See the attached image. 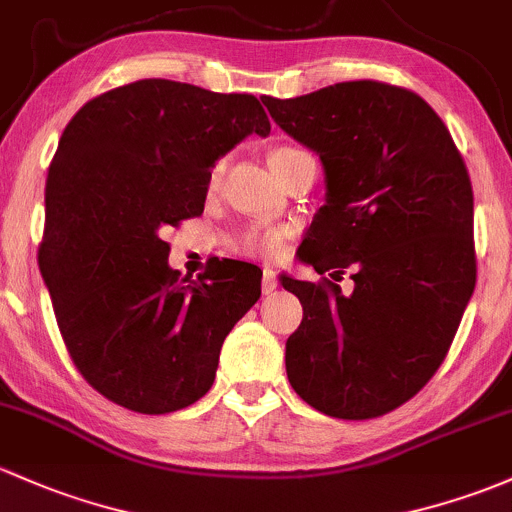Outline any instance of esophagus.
<instances>
[{"label": "esophagus", "instance_id": "esophagus-1", "mask_svg": "<svg viewBox=\"0 0 512 512\" xmlns=\"http://www.w3.org/2000/svg\"><path fill=\"white\" fill-rule=\"evenodd\" d=\"M276 285H278V276H276V271H273V268H263V280H261V288H263V293H273V290H276Z\"/></svg>", "mask_w": 512, "mask_h": 512}]
</instances>
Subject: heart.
<instances>
[{
    "label": "heart",
    "mask_w": 512,
    "mask_h": 512,
    "mask_svg": "<svg viewBox=\"0 0 512 512\" xmlns=\"http://www.w3.org/2000/svg\"><path fill=\"white\" fill-rule=\"evenodd\" d=\"M293 153H298L295 148H276V151L268 156V163L273 161H280V158H288L293 156ZM224 173V161L214 163L212 173H210V185L219 183V178H222ZM285 249V232H280V229H271V232H249L241 236L239 241V251L241 254H249V256H263V258H278L283 254Z\"/></svg>",
    "instance_id": "obj_1"
}]
</instances>
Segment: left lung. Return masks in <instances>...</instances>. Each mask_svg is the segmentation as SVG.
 <instances>
[{"label":"left lung","mask_w":512,"mask_h":512,"mask_svg":"<svg viewBox=\"0 0 512 512\" xmlns=\"http://www.w3.org/2000/svg\"><path fill=\"white\" fill-rule=\"evenodd\" d=\"M263 104L324 168L300 261L354 268L349 295L332 280L280 278L302 305L285 342L288 381L329 417L386 415L434 376L474 293L469 173L442 119L403 87L337 82Z\"/></svg>","instance_id":"obj_1"}]
</instances>
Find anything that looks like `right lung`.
Here are the masks:
<instances>
[{
	"label": "right lung",
	"mask_w": 512,
	"mask_h": 512,
	"mask_svg": "<svg viewBox=\"0 0 512 512\" xmlns=\"http://www.w3.org/2000/svg\"><path fill=\"white\" fill-rule=\"evenodd\" d=\"M271 122L254 95L139 80L70 119L46 180L43 283L65 346L97 393L144 415L212 388L232 327L261 298V268L168 266V227L205 210L214 163Z\"/></svg>",
	"instance_id": "1"
}]
</instances>
